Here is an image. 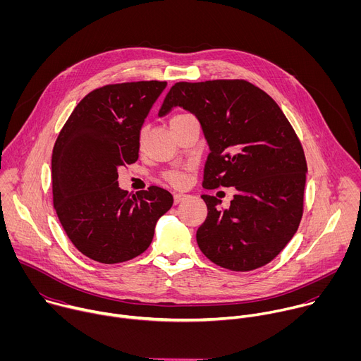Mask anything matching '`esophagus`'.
Wrapping results in <instances>:
<instances>
[{"mask_svg":"<svg viewBox=\"0 0 361 361\" xmlns=\"http://www.w3.org/2000/svg\"><path fill=\"white\" fill-rule=\"evenodd\" d=\"M187 198H188L187 194H184V192H176V194H174V204L183 202V201H185Z\"/></svg>","mask_w":361,"mask_h":361,"instance_id":"obj_1","label":"esophagus"}]
</instances>
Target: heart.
<instances>
[{"instance_id": "heart-1", "label": "heart", "mask_w": 361, "mask_h": 361, "mask_svg": "<svg viewBox=\"0 0 361 361\" xmlns=\"http://www.w3.org/2000/svg\"><path fill=\"white\" fill-rule=\"evenodd\" d=\"M185 117H190V116H188V114H177V116H174V117L171 118V123L176 121V120H180V118H185ZM166 178H167L173 185L180 187V185H184V183H185V173H184L183 170H174V171H170V173L166 176Z\"/></svg>"}]
</instances>
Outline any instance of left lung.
I'll return each instance as SVG.
<instances>
[{
    "label": "left lung",
    "mask_w": 361,
    "mask_h": 361,
    "mask_svg": "<svg viewBox=\"0 0 361 361\" xmlns=\"http://www.w3.org/2000/svg\"><path fill=\"white\" fill-rule=\"evenodd\" d=\"M181 107L197 117L210 154L202 187H234L230 209L202 194L207 219L197 230L202 254L233 271L270 263L295 234L307 163L291 124L277 102L244 80L177 82L159 111Z\"/></svg>",
    "instance_id": "1"
}]
</instances>
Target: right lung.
I'll list each match as a JSON object with an SVG mask.
<instances>
[{
	"label": "right lung",
	"instance_id": "1",
	"mask_svg": "<svg viewBox=\"0 0 361 361\" xmlns=\"http://www.w3.org/2000/svg\"><path fill=\"white\" fill-rule=\"evenodd\" d=\"M166 81L110 84L87 94L54 144L51 173L59 220L88 259L116 264L144 252L173 195L157 185L130 195L118 169L138 160L140 131Z\"/></svg>",
	"mask_w": 361,
	"mask_h": 361
}]
</instances>
